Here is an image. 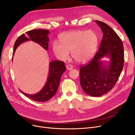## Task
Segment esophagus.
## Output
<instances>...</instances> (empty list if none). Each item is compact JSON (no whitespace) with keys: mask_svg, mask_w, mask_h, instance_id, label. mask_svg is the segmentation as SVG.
Here are the masks:
<instances>
[{"mask_svg":"<svg viewBox=\"0 0 135 135\" xmlns=\"http://www.w3.org/2000/svg\"><path fill=\"white\" fill-rule=\"evenodd\" d=\"M66 68L67 70H71V69L73 68L72 65H70V64L67 65L66 66Z\"/></svg>","mask_w":135,"mask_h":135,"instance_id":"34e87169","label":"esophagus"}]
</instances>
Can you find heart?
<instances>
[{
    "mask_svg": "<svg viewBox=\"0 0 135 135\" xmlns=\"http://www.w3.org/2000/svg\"><path fill=\"white\" fill-rule=\"evenodd\" d=\"M59 39L55 41L52 50L61 61L67 60L70 55L76 62L84 63L93 58L96 51L99 39L96 32L91 30H76L61 33Z\"/></svg>",
    "mask_w": 135,
    "mask_h": 135,
    "instance_id": "1",
    "label": "heart"
}]
</instances>
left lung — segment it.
Listing matches in <instances>:
<instances>
[{
  "label": "left lung",
  "mask_w": 135,
  "mask_h": 135,
  "mask_svg": "<svg viewBox=\"0 0 135 135\" xmlns=\"http://www.w3.org/2000/svg\"><path fill=\"white\" fill-rule=\"evenodd\" d=\"M103 33L99 51L88 64L80 69V84L87 95L103 96L114 87L124 65V48L120 38L107 23L95 21ZM105 57L109 61L102 59Z\"/></svg>",
  "instance_id": "obj_1"
}]
</instances>
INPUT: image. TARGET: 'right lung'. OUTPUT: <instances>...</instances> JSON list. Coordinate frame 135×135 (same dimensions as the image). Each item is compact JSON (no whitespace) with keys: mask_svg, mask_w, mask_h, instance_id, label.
Masks as SVG:
<instances>
[{"mask_svg":"<svg viewBox=\"0 0 135 135\" xmlns=\"http://www.w3.org/2000/svg\"><path fill=\"white\" fill-rule=\"evenodd\" d=\"M50 32L47 30H31L23 34L16 40L13 47V53L17 48L22 43L27 41H32L38 43L46 50H48V42L50 39L48 34ZM13 61V57H12ZM66 70L65 63L61 61H52L49 65V73L47 80L44 87L39 92L35 94H27L21 91L22 93L31 100L39 102H45L50 100L57 91L61 77Z\"/></svg>","mask_w":135,"mask_h":135,"instance_id":"right-lung-1","label":"right lung"}]
</instances>
